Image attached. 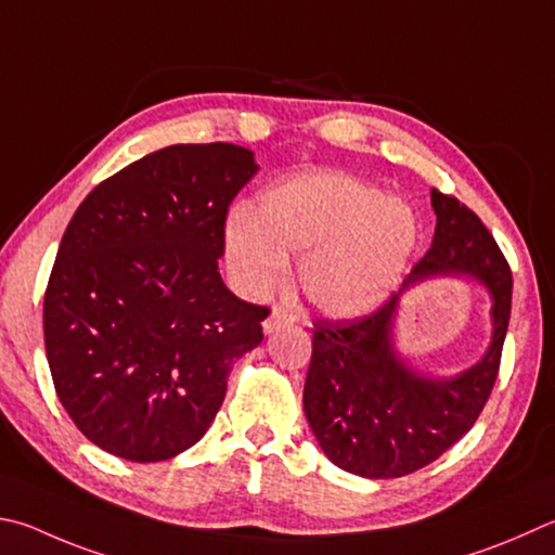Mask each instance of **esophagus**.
Returning a JSON list of instances; mask_svg holds the SVG:
<instances>
[{
	"label": "esophagus",
	"mask_w": 555,
	"mask_h": 555,
	"mask_svg": "<svg viewBox=\"0 0 555 555\" xmlns=\"http://www.w3.org/2000/svg\"><path fill=\"white\" fill-rule=\"evenodd\" d=\"M291 322H294V315H291L288 310L274 308V310H271V315L264 320V330H267V332H274V330H279V327L291 325Z\"/></svg>",
	"instance_id": "obj_1"
}]
</instances>
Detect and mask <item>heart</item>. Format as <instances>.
Returning a JSON list of instances; mask_svg holds the SVG:
<instances>
[{"instance_id":"b5f03b06","label":"heart","mask_w":555,"mask_h":555,"mask_svg":"<svg viewBox=\"0 0 555 555\" xmlns=\"http://www.w3.org/2000/svg\"><path fill=\"white\" fill-rule=\"evenodd\" d=\"M420 223L405 201L345 175L312 172L267 189L257 210L225 225V261L235 284L261 296L281 284L288 255L312 306L354 318L378 308L417 247Z\"/></svg>"}]
</instances>
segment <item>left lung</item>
Listing matches in <instances>:
<instances>
[{
    "label": "left lung",
    "instance_id": "obj_1",
    "mask_svg": "<svg viewBox=\"0 0 555 555\" xmlns=\"http://www.w3.org/2000/svg\"><path fill=\"white\" fill-rule=\"evenodd\" d=\"M435 243L408 284L435 274H470L490 288L495 335L488 354L459 378L412 374L390 347L398 296L349 320H312V357L304 390L318 444L341 470L400 478L429 466L476 425L500 374L512 310V269L490 230L456 196L431 189Z\"/></svg>",
    "mask_w": 555,
    "mask_h": 555
}]
</instances>
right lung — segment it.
<instances>
[{
	"label": "right lung",
	"mask_w": 555,
	"mask_h": 555,
	"mask_svg": "<svg viewBox=\"0 0 555 555\" xmlns=\"http://www.w3.org/2000/svg\"><path fill=\"white\" fill-rule=\"evenodd\" d=\"M230 143L169 145L104 179L60 240L43 298L46 354L77 429L114 456L167 461L223 405L267 306L218 271L228 208L255 177Z\"/></svg>",
	"instance_id": "1"
}]
</instances>
